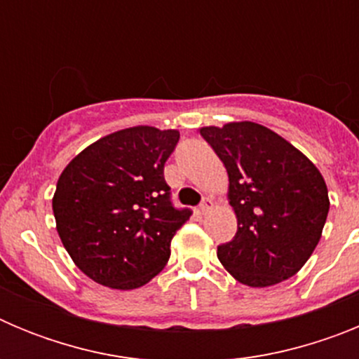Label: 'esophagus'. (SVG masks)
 <instances>
[{
    "label": "esophagus",
    "instance_id": "1",
    "mask_svg": "<svg viewBox=\"0 0 359 359\" xmlns=\"http://www.w3.org/2000/svg\"><path fill=\"white\" fill-rule=\"evenodd\" d=\"M210 208H212V199L203 198L201 205H199V214H207V212L210 210Z\"/></svg>",
    "mask_w": 359,
    "mask_h": 359
}]
</instances>
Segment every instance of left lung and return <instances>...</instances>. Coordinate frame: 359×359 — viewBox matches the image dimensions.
Returning <instances> with one entry per match:
<instances>
[{
    "instance_id": "8db88e82",
    "label": "left lung",
    "mask_w": 359,
    "mask_h": 359,
    "mask_svg": "<svg viewBox=\"0 0 359 359\" xmlns=\"http://www.w3.org/2000/svg\"><path fill=\"white\" fill-rule=\"evenodd\" d=\"M228 172L237 233L217 259L252 287L293 277L315 252L329 212L322 174L302 152L253 122L199 129Z\"/></svg>"
}]
</instances>
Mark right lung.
Segmentation results:
<instances>
[{
	"label": "right lung",
	"instance_id": "obj_1",
	"mask_svg": "<svg viewBox=\"0 0 359 359\" xmlns=\"http://www.w3.org/2000/svg\"><path fill=\"white\" fill-rule=\"evenodd\" d=\"M180 133L138 126L107 135L73 158L52 207L66 252L82 273L135 290L160 273L170 241L192 215L174 207L163 177Z\"/></svg>",
	"mask_w": 359,
	"mask_h": 359
}]
</instances>
